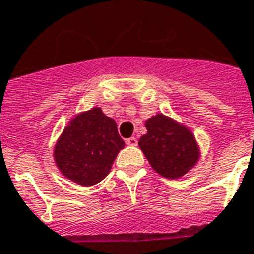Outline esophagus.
Returning a JSON list of instances; mask_svg holds the SVG:
<instances>
[{
	"mask_svg": "<svg viewBox=\"0 0 254 254\" xmlns=\"http://www.w3.org/2000/svg\"><path fill=\"white\" fill-rule=\"evenodd\" d=\"M126 144L129 146H136L137 145V139L136 137H129V139L126 140Z\"/></svg>",
	"mask_w": 254,
	"mask_h": 254,
	"instance_id": "esophagus-1",
	"label": "esophagus"
}]
</instances>
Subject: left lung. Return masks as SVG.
<instances>
[{
	"label": "left lung",
	"mask_w": 254,
	"mask_h": 254,
	"mask_svg": "<svg viewBox=\"0 0 254 254\" xmlns=\"http://www.w3.org/2000/svg\"><path fill=\"white\" fill-rule=\"evenodd\" d=\"M146 133L139 139L150 166L167 179H179L193 169L200 160L196 137L183 123L163 114L145 121Z\"/></svg>",
	"instance_id": "8db88e82"
}]
</instances>
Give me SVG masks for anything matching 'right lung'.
Wrapping results in <instances>:
<instances>
[{
    "label": "right lung",
    "mask_w": 254,
    "mask_h": 254,
    "mask_svg": "<svg viewBox=\"0 0 254 254\" xmlns=\"http://www.w3.org/2000/svg\"><path fill=\"white\" fill-rule=\"evenodd\" d=\"M123 148L114 119L92 108L67 123L54 146V162L67 179L91 187L108 177Z\"/></svg>",
    "instance_id": "obj_1"
}]
</instances>
